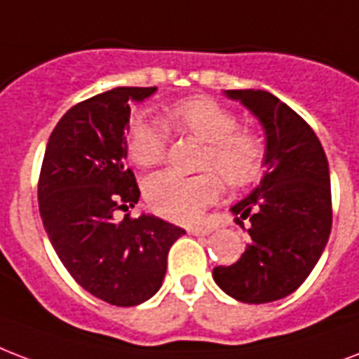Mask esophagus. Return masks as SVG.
I'll return each instance as SVG.
<instances>
[{"instance_id": "obj_1", "label": "esophagus", "mask_w": 359, "mask_h": 359, "mask_svg": "<svg viewBox=\"0 0 359 359\" xmlns=\"http://www.w3.org/2000/svg\"><path fill=\"white\" fill-rule=\"evenodd\" d=\"M210 231H212V228H209V226H196V228H188V233L198 235V237H201V235H209Z\"/></svg>"}]
</instances>
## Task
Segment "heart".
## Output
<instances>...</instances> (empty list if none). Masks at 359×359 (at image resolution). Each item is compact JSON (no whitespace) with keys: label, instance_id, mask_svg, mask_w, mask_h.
<instances>
[{"label":"heart","instance_id":"b5f03b06","mask_svg":"<svg viewBox=\"0 0 359 359\" xmlns=\"http://www.w3.org/2000/svg\"><path fill=\"white\" fill-rule=\"evenodd\" d=\"M168 130L190 133L205 141L198 175L158 173L144 182L150 209L175 222H191L215 201L226 182L235 190L256 184L265 173V149L252 131L239 130L228 107L207 95L177 101L163 113V122L149 114H135L126 130L130 160L143 169L160 165L168 152ZM212 167V170H209ZM216 168L221 174L214 171Z\"/></svg>","mask_w":359,"mask_h":359}]
</instances>
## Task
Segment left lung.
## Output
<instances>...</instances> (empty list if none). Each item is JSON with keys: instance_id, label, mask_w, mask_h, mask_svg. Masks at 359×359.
Returning <instances> with one entry per match:
<instances>
[{"instance_id": "left-lung-1", "label": "left lung", "mask_w": 359, "mask_h": 359, "mask_svg": "<svg viewBox=\"0 0 359 359\" xmlns=\"http://www.w3.org/2000/svg\"><path fill=\"white\" fill-rule=\"evenodd\" d=\"M265 131V173L231 207L237 224L250 220V241L233 265L212 278L233 299L269 303L299 288L324 252L332 231L330 165L313 128L265 90H226ZM245 228V226H243Z\"/></svg>"}]
</instances>
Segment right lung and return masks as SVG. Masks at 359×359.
Listing matches in <instances>:
<instances>
[{
    "label": "right lung",
    "mask_w": 359,
    "mask_h": 359,
    "mask_svg": "<svg viewBox=\"0 0 359 359\" xmlns=\"http://www.w3.org/2000/svg\"><path fill=\"white\" fill-rule=\"evenodd\" d=\"M156 86H120L71 107L52 130L39 175V212L60 262L95 297L133 307L160 290L168 252L186 231L158 216L126 215L139 201L124 168L130 103Z\"/></svg>",
    "instance_id": "1"
}]
</instances>
